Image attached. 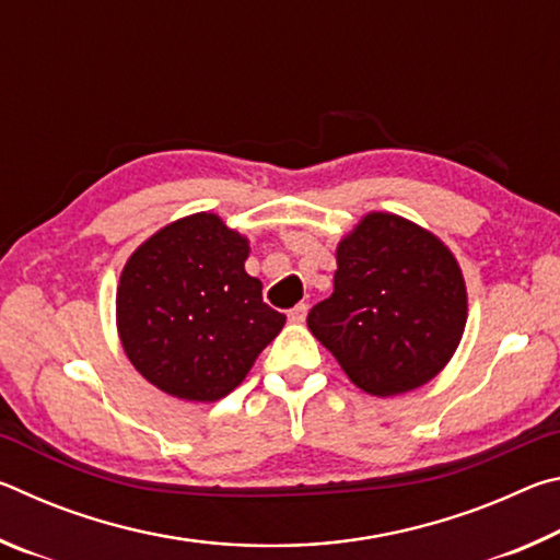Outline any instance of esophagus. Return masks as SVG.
<instances>
[{"instance_id": "obj_1", "label": "esophagus", "mask_w": 560, "mask_h": 560, "mask_svg": "<svg viewBox=\"0 0 560 560\" xmlns=\"http://www.w3.org/2000/svg\"><path fill=\"white\" fill-rule=\"evenodd\" d=\"M306 316H308V306H306V303H299V306H293V308L289 311V320H291V324H303V320H306Z\"/></svg>"}]
</instances>
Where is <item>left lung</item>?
I'll return each instance as SVG.
<instances>
[{"instance_id":"obj_1","label":"left lung","mask_w":560,"mask_h":560,"mask_svg":"<svg viewBox=\"0 0 560 560\" xmlns=\"http://www.w3.org/2000/svg\"><path fill=\"white\" fill-rule=\"evenodd\" d=\"M334 293L306 324L348 381L395 397L444 371L467 326V283L438 234L393 212L360 217L336 246Z\"/></svg>"}]
</instances>
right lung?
<instances>
[{"instance_id": "1", "label": "right lung", "mask_w": 560, "mask_h": 560, "mask_svg": "<svg viewBox=\"0 0 560 560\" xmlns=\"http://www.w3.org/2000/svg\"><path fill=\"white\" fill-rule=\"evenodd\" d=\"M249 240L220 214L165 224L130 254L116 291V326L132 368L187 402L230 395L287 324L244 271Z\"/></svg>"}]
</instances>
